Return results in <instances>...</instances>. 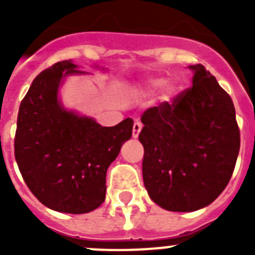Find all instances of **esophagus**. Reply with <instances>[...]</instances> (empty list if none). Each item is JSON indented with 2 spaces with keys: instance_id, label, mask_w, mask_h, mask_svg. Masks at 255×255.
Returning <instances> with one entry per match:
<instances>
[{
  "instance_id": "1",
  "label": "esophagus",
  "mask_w": 255,
  "mask_h": 255,
  "mask_svg": "<svg viewBox=\"0 0 255 255\" xmlns=\"http://www.w3.org/2000/svg\"><path fill=\"white\" fill-rule=\"evenodd\" d=\"M141 128H143V125H141L140 121H135L134 126H132V138H138Z\"/></svg>"
}]
</instances>
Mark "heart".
<instances>
[{"label": "heart", "mask_w": 255, "mask_h": 255, "mask_svg": "<svg viewBox=\"0 0 255 255\" xmlns=\"http://www.w3.org/2000/svg\"><path fill=\"white\" fill-rule=\"evenodd\" d=\"M164 84H166V80H164L163 78H152L147 82V89L149 92H155V91H158V89H161V88L164 87V91H166V93L172 94L173 93L172 85L166 84V86H164Z\"/></svg>", "instance_id": "heart-1"}]
</instances>
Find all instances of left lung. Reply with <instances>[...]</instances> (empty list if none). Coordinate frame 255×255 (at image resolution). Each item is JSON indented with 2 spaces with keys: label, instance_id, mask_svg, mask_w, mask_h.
Instances as JSON below:
<instances>
[{
  "label": "left lung",
  "instance_id": "obj_1",
  "mask_svg": "<svg viewBox=\"0 0 255 255\" xmlns=\"http://www.w3.org/2000/svg\"><path fill=\"white\" fill-rule=\"evenodd\" d=\"M193 87L141 116L143 181L163 209L209 206L233 176L240 130L233 100L203 65H191Z\"/></svg>",
  "mask_w": 255,
  "mask_h": 255
}]
</instances>
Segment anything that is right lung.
<instances>
[{
	"label": "right lung",
	"mask_w": 255,
	"mask_h": 255,
	"mask_svg": "<svg viewBox=\"0 0 255 255\" xmlns=\"http://www.w3.org/2000/svg\"><path fill=\"white\" fill-rule=\"evenodd\" d=\"M71 60L43 70L21 101L15 134V159L40 203L82 215L105 202L106 173L131 138V119L112 128L69 111L58 89L69 75H84Z\"/></svg>",
	"instance_id": "right-lung-1"
}]
</instances>
